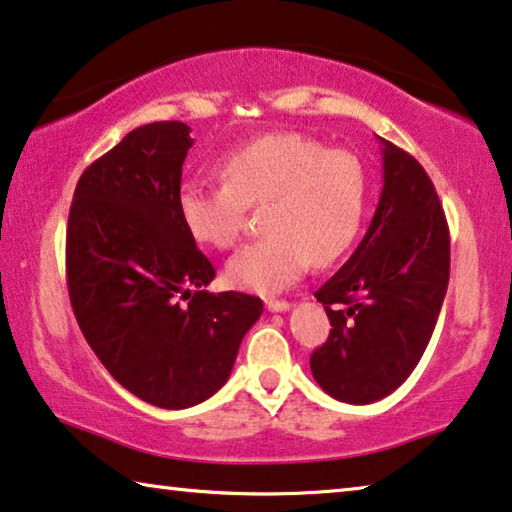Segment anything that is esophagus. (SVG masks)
<instances>
[{"mask_svg":"<svg viewBox=\"0 0 512 512\" xmlns=\"http://www.w3.org/2000/svg\"><path fill=\"white\" fill-rule=\"evenodd\" d=\"M266 310H269V312H287L289 303L278 301V299H269V301H266Z\"/></svg>","mask_w":512,"mask_h":512,"instance_id":"1","label":"esophagus"}]
</instances>
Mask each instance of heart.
Returning a JSON list of instances; mask_svg holds the SVG:
<instances>
[{
	"label": "heart",
	"instance_id": "obj_1",
	"mask_svg": "<svg viewBox=\"0 0 512 512\" xmlns=\"http://www.w3.org/2000/svg\"><path fill=\"white\" fill-rule=\"evenodd\" d=\"M223 183L188 181L177 211L197 243L230 248L246 207H259L264 234L227 259L236 289L278 294L308 264L326 266L352 246L363 223L368 177L354 154L326 149L299 133H269L220 158Z\"/></svg>",
	"mask_w": 512,
	"mask_h": 512
}]
</instances>
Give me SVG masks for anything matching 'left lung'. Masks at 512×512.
<instances>
[{"instance_id":"left-lung-1","label":"left lung","mask_w":512,"mask_h":512,"mask_svg":"<svg viewBox=\"0 0 512 512\" xmlns=\"http://www.w3.org/2000/svg\"><path fill=\"white\" fill-rule=\"evenodd\" d=\"M384 188L354 255L317 289L331 322L310 356L331 398L370 404L402 386L421 361L451 276V236L421 163L379 137Z\"/></svg>"}]
</instances>
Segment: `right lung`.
<instances>
[{
  "label": "right lung",
  "instance_id": "1",
  "mask_svg": "<svg viewBox=\"0 0 512 512\" xmlns=\"http://www.w3.org/2000/svg\"><path fill=\"white\" fill-rule=\"evenodd\" d=\"M181 121L128 133L75 186L66 227L68 296L80 331L126 391L186 409L225 386L264 305L209 294L216 269L177 211L193 147Z\"/></svg>",
  "mask_w": 512,
  "mask_h": 512
}]
</instances>
